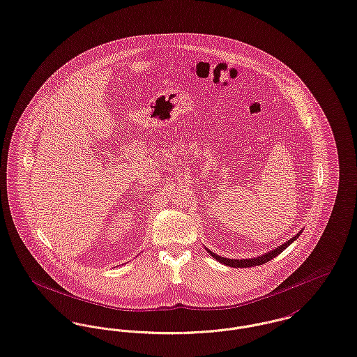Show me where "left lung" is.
<instances>
[{"mask_svg":"<svg viewBox=\"0 0 357 357\" xmlns=\"http://www.w3.org/2000/svg\"><path fill=\"white\" fill-rule=\"evenodd\" d=\"M299 233H301V231H299ZM299 233H298L295 237H293V238H290L289 241H286L284 244H282L280 247H278L276 250L268 252V253H266V255H261V256H259V257H253V259H243V260H237V259H227V257L218 256V255H215V253H213L211 251L208 252H209L210 255H211L215 260H218L220 263H222V264H225V266H229V267H234V268H244V267L260 266V264H264V263L270 261L271 259L276 257L279 253H282V252L284 251V250H286V248L293 243L295 238H298V237H299Z\"/></svg>","mask_w":357,"mask_h":357,"instance_id":"8db88e82","label":"left lung"}]
</instances>
